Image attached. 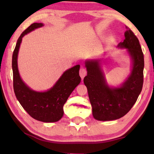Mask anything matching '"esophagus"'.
Masks as SVG:
<instances>
[{"label":"esophagus","mask_w":154,"mask_h":154,"mask_svg":"<svg viewBox=\"0 0 154 154\" xmlns=\"http://www.w3.org/2000/svg\"><path fill=\"white\" fill-rule=\"evenodd\" d=\"M79 74L80 76L81 77V79H83V78L85 76L86 74H87V70H86V69L84 68V67H81V68L80 69Z\"/></svg>","instance_id":"obj_1"}]
</instances>
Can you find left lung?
<instances>
[{
    "mask_svg": "<svg viewBox=\"0 0 154 154\" xmlns=\"http://www.w3.org/2000/svg\"><path fill=\"white\" fill-rule=\"evenodd\" d=\"M125 40L118 47L128 48L133 61L131 74L120 88L106 85L99 60L85 62L88 74L83 82L88 89L92 115L98 121H113L123 117L135 104L144 82V54L139 40L128 26Z\"/></svg>",
    "mask_w": 154,
    "mask_h": 154,
    "instance_id": "1",
    "label": "left lung"
}]
</instances>
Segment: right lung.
Wrapping results in <instances>:
<instances>
[{
	"label": "right lung",
	"mask_w": 154,
	"mask_h": 154,
	"mask_svg": "<svg viewBox=\"0 0 154 154\" xmlns=\"http://www.w3.org/2000/svg\"><path fill=\"white\" fill-rule=\"evenodd\" d=\"M43 26L41 23H33L19 37L12 54L13 88L19 102L31 117L39 121L52 123L62 118L63 106L73 90L81 83V79L79 75L80 65H76L65 71L53 88L47 92L33 91L22 81L17 68V54L22 37Z\"/></svg>",
	"instance_id": "add662e5"
}]
</instances>
